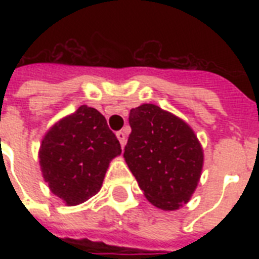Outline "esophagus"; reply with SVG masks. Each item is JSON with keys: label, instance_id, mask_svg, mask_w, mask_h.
I'll return each mask as SVG.
<instances>
[{"label": "esophagus", "instance_id": "34e87169", "mask_svg": "<svg viewBox=\"0 0 259 259\" xmlns=\"http://www.w3.org/2000/svg\"><path fill=\"white\" fill-rule=\"evenodd\" d=\"M117 138L118 140H119V144H121V146L122 148H123V146H125V144H126V134H125V132H118L117 133Z\"/></svg>", "mask_w": 259, "mask_h": 259}]
</instances>
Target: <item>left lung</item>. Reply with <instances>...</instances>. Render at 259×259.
Returning a JSON list of instances; mask_svg holds the SVG:
<instances>
[{
  "label": "left lung",
  "mask_w": 259,
  "mask_h": 259,
  "mask_svg": "<svg viewBox=\"0 0 259 259\" xmlns=\"http://www.w3.org/2000/svg\"><path fill=\"white\" fill-rule=\"evenodd\" d=\"M125 161L148 200L164 211L187 204L200 180L204 154L192 127L152 103L130 110Z\"/></svg>",
  "instance_id": "1"
}]
</instances>
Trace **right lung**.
<instances>
[{"instance_id":"right-lung-1","label":"right lung","mask_w":259,"mask_h":259,"mask_svg":"<svg viewBox=\"0 0 259 259\" xmlns=\"http://www.w3.org/2000/svg\"><path fill=\"white\" fill-rule=\"evenodd\" d=\"M121 152L105 117L82 105L42 137L38 149L42 179L67 205H78L99 192L110 161Z\"/></svg>"}]
</instances>
